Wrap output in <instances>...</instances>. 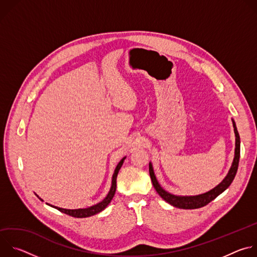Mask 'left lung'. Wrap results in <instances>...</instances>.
Returning a JSON list of instances; mask_svg holds the SVG:
<instances>
[{"label":"left lung","instance_id":"1","mask_svg":"<svg viewBox=\"0 0 257 257\" xmlns=\"http://www.w3.org/2000/svg\"><path fill=\"white\" fill-rule=\"evenodd\" d=\"M233 122V127H234V133H235V155H234V160L232 163V166L227 174V176L223 179V181L219 183L218 185H216L214 188H212L211 190L202 193V194H198V195H175L172 194L168 191H166L159 183L155 171H154V167L153 164L150 162V175L152 178V182L153 185L155 187V189L157 190V192L159 193V195L165 200L167 201L169 204L178 207V208H183V209H195V208H200L202 206H205L206 204H208L210 201H212L215 197H217L219 194H222L230 185L231 183L233 182L237 170H238V165H239V159H240V136L236 127V123L235 121L232 119Z\"/></svg>","mask_w":257,"mask_h":257}]
</instances>
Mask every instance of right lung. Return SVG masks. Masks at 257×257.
Masks as SVG:
<instances>
[{"label":"right lung","instance_id":"1","mask_svg":"<svg viewBox=\"0 0 257 257\" xmlns=\"http://www.w3.org/2000/svg\"><path fill=\"white\" fill-rule=\"evenodd\" d=\"M126 157H124L120 162L119 164L117 165L115 171H114V174H113V177H112V184H111V188H109V191L108 193L106 194V196L101 200L99 201L98 203L94 204V205H91V206H88V207H85V208H76V209H69V208H62V207H59V206H55V205H52L50 203H47L48 205L52 206V207H55L57 208L58 210L66 213V214H69L71 216H74V217H88V216H91V215H94L100 211H102L108 204L109 202L112 201L115 193H116V189H117V176H118V173L125 161ZM35 195L38 196L42 201H44L38 194L35 193Z\"/></svg>","mask_w":257,"mask_h":257}]
</instances>
